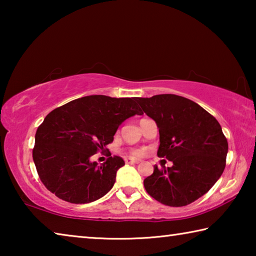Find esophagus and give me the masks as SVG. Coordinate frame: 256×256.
<instances>
[{
    "label": "esophagus",
    "instance_id": "esophagus-1",
    "mask_svg": "<svg viewBox=\"0 0 256 256\" xmlns=\"http://www.w3.org/2000/svg\"><path fill=\"white\" fill-rule=\"evenodd\" d=\"M125 162L126 164H138V160H134V159H125Z\"/></svg>",
    "mask_w": 256,
    "mask_h": 256
}]
</instances>
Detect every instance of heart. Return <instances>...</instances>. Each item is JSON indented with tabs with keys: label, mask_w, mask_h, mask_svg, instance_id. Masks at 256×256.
Here are the masks:
<instances>
[{
	"label": "heart",
	"mask_w": 256,
	"mask_h": 256,
	"mask_svg": "<svg viewBox=\"0 0 256 256\" xmlns=\"http://www.w3.org/2000/svg\"><path fill=\"white\" fill-rule=\"evenodd\" d=\"M126 154H128V157L136 158V157H138V156H141L142 151L141 150H136V149H131V150H128Z\"/></svg>",
	"instance_id": "b5f03b06"
}]
</instances>
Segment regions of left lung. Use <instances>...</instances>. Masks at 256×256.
Segmentation results:
<instances>
[{
  "mask_svg": "<svg viewBox=\"0 0 256 256\" xmlns=\"http://www.w3.org/2000/svg\"><path fill=\"white\" fill-rule=\"evenodd\" d=\"M136 102L159 128L158 157L172 167H154L144 180L154 200L170 206H184L198 200L224 172L228 142L222 126L196 102L176 94H156Z\"/></svg>",
  "mask_w": 256,
  "mask_h": 256,
  "instance_id": "obj_1",
  "label": "left lung"
}]
</instances>
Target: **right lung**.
<instances>
[{
	"label": "right lung",
	"mask_w": 256,
	"mask_h": 256,
	"mask_svg": "<svg viewBox=\"0 0 256 256\" xmlns=\"http://www.w3.org/2000/svg\"><path fill=\"white\" fill-rule=\"evenodd\" d=\"M136 97H82L55 108L34 136L32 159L45 188L74 204L96 201L110 192L124 160L110 152L105 163L90 158L103 153L125 120L144 112Z\"/></svg>",
	"instance_id": "add662e5"
}]
</instances>
